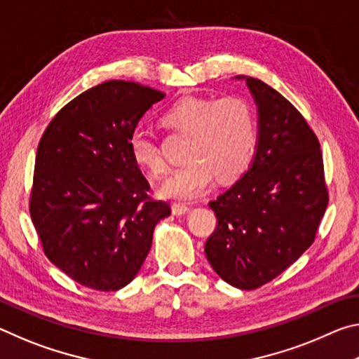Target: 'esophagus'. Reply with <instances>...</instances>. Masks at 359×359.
I'll return each mask as SVG.
<instances>
[{"mask_svg":"<svg viewBox=\"0 0 359 359\" xmlns=\"http://www.w3.org/2000/svg\"><path fill=\"white\" fill-rule=\"evenodd\" d=\"M187 212H190V208H188L187 204H182V203H174L172 204V214L174 215H185Z\"/></svg>","mask_w":359,"mask_h":359,"instance_id":"obj_1","label":"esophagus"}]
</instances>
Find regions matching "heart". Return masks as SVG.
<instances>
[{"label":"heart","mask_w":359,"mask_h":359,"mask_svg":"<svg viewBox=\"0 0 359 359\" xmlns=\"http://www.w3.org/2000/svg\"><path fill=\"white\" fill-rule=\"evenodd\" d=\"M161 123L188 135L187 165L172 172L160 193L174 199H196L209 190L215 175L220 182L238 179L247 171L258 142L257 115L250 101L242 96L204 100L188 96L163 114ZM133 161L154 177H161L168 166L158 145L144 128L130 135Z\"/></svg>","instance_id":"b5f03b06"}]
</instances>
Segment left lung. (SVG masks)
<instances>
[{"mask_svg":"<svg viewBox=\"0 0 359 359\" xmlns=\"http://www.w3.org/2000/svg\"><path fill=\"white\" fill-rule=\"evenodd\" d=\"M236 79L257 102V151L248 171L209 203L217 228L204 252L224 282L255 290L312 245L327 188L320 142L299 111L259 79Z\"/></svg>","mask_w":359,"mask_h":359,"instance_id":"obj_1","label":"left lung"}]
</instances>
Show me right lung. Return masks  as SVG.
Returning <instances> with one entry per match:
<instances>
[{"instance_id":"right-lung-1","label":"right lung","mask_w":359,"mask_h":359,"mask_svg":"<svg viewBox=\"0 0 359 359\" xmlns=\"http://www.w3.org/2000/svg\"><path fill=\"white\" fill-rule=\"evenodd\" d=\"M165 93L107 81L68 102L36 154L29 214L46 257L72 280L117 291L137 276L156 223L171 215L133 161L128 139Z\"/></svg>"}]
</instances>
